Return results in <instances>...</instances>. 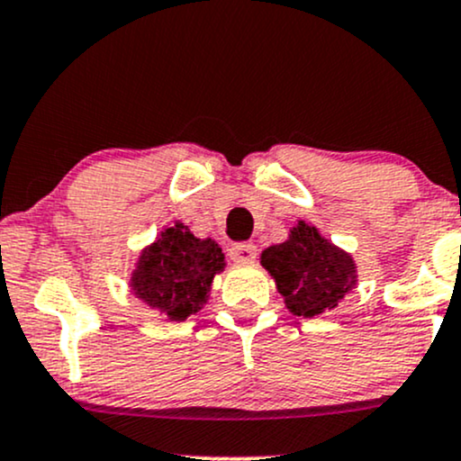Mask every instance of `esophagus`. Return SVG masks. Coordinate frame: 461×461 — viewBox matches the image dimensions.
<instances>
[{"label":"esophagus","mask_w":461,"mask_h":461,"mask_svg":"<svg viewBox=\"0 0 461 461\" xmlns=\"http://www.w3.org/2000/svg\"><path fill=\"white\" fill-rule=\"evenodd\" d=\"M230 256L234 262H251L258 256V247L253 242H234L230 247Z\"/></svg>","instance_id":"obj_1"}]
</instances>
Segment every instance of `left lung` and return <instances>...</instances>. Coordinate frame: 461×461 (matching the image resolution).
Instances as JSON below:
<instances>
[{"instance_id": "obj_1", "label": "left lung", "mask_w": 461, "mask_h": 461, "mask_svg": "<svg viewBox=\"0 0 461 461\" xmlns=\"http://www.w3.org/2000/svg\"><path fill=\"white\" fill-rule=\"evenodd\" d=\"M262 267L275 277L288 310L305 319L336 308L357 282L351 256L303 221L282 245L264 249Z\"/></svg>"}]
</instances>
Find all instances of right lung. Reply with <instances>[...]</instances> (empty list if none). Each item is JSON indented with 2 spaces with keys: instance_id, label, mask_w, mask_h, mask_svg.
Returning a JSON list of instances; mask_svg holds the SVG:
<instances>
[{
  "instance_id": "obj_1",
  "label": "right lung",
  "mask_w": 461,
  "mask_h": 461,
  "mask_svg": "<svg viewBox=\"0 0 461 461\" xmlns=\"http://www.w3.org/2000/svg\"><path fill=\"white\" fill-rule=\"evenodd\" d=\"M223 267L225 256L214 240L194 238L186 225L176 223L142 251L131 290L149 308L184 321L203 308L214 275Z\"/></svg>"
}]
</instances>
